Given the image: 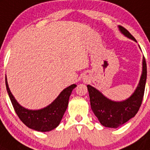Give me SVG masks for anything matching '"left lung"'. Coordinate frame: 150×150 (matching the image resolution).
<instances>
[{
	"instance_id": "left-lung-1",
	"label": "left lung",
	"mask_w": 150,
	"mask_h": 150,
	"mask_svg": "<svg viewBox=\"0 0 150 150\" xmlns=\"http://www.w3.org/2000/svg\"><path fill=\"white\" fill-rule=\"evenodd\" d=\"M119 29L124 35L137 42L135 38L125 27L119 25ZM146 74V63L145 57H143V74L137 88L130 98L120 102L109 100L96 89L87 86L91 108L103 126L117 128L136 115L141 106L144 96Z\"/></svg>"
}]
</instances>
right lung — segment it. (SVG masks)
I'll use <instances>...</instances> for the list:
<instances>
[{"label":"right lung","mask_w":150,"mask_h":150,"mask_svg":"<svg viewBox=\"0 0 150 150\" xmlns=\"http://www.w3.org/2000/svg\"><path fill=\"white\" fill-rule=\"evenodd\" d=\"M76 86V85L73 84L64 89L55 100L46 108L33 111L25 109L16 102L9 89L6 77L7 93L19 118L28 127L42 132L50 131L58 126L67 108L70 94Z\"/></svg>","instance_id":"add662e5"}]
</instances>
